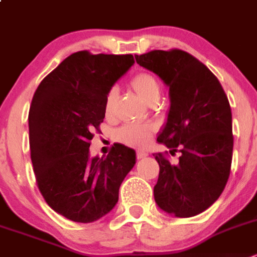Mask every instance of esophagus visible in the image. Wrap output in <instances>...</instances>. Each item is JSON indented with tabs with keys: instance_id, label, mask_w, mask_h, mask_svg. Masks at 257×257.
<instances>
[{
	"instance_id": "34e87169",
	"label": "esophagus",
	"mask_w": 257,
	"mask_h": 257,
	"mask_svg": "<svg viewBox=\"0 0 257 257\" xmlns=\"http://www.w3.org/2000/svg\"><path fill=\"white\" fill-rule=\"evenodd\" d=\"M147 155H148V153L141 152V150H138V152H136V158H138V159H143V158H145Z\"/></svg>"
}]
</instances>
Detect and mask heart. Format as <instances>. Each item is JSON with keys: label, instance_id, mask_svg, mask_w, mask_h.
I'll use <instances>...</instances> for the list:
<instances>
[{"label": "heart", "instance_id": "1", "mask_svg": "<svg viewBox=\"0 0 257 257\" xmlns=\"http://www.w3.org/2000/svg\"><path fill=\"white\" fill-rule=\"evenodd\" d=\"M130 85L141 99L149 103L154 96H159V84L157 79L149 72H138L130 80ZM117 99V89L110 88L104 98V113L110 116L114 109ZM152 124L128 123L117 131V139L121 143L133 148H144L149 144L153 135Z\"/></svg>", "mask_w": 257, "mask_h": 257}]
</instances>
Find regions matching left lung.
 <instances>
[{
    "label": "left lung",
    "mask_w": 257,
    "mask_h": 257,
    "mask_svg": "<svg viewBox=\"0 0 257 257\" xmlns=\"http://www.w3.org/2000/svg\"><path fill=\"white\" fill-rule=\"evenodd\" d=\"M136 62L169 86L168 118L157 141L180 150L177 164L162 153L154 199L178 218L197 215L218 200L227 185L233 154L232 112L219 80L202 62L181 49L148 52Z\"/></svg>",
    "instance_id": "8db88e82"
}]
</instances>
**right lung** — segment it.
<instances>
[{
  "mask_svg": "<svg viewBox=\"0 0 257 257\" xmlns=\"http://www.w3.org/2000/svg\"><path fill=\"white\" fill-rule=\"evenodd\" d=\"M134 62L133 55L76 52L33 96L29 143L37 186L47 204L72 222L91 223L109 213L136 163L135 150L121 144L104 158L89 155L105 116V94Z\"/></svg>",
  "mask_w": 257,
  "mask_h": 257,
  "instance_id": "add662e5",
  "label": "right lung"
}]
</instances>
